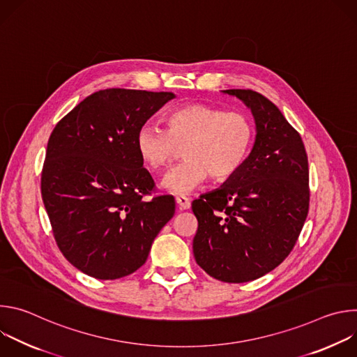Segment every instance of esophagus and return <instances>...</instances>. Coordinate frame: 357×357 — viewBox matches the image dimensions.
<instances>
[{
    "label": "esophagus",
    "instance_id": "esophagus-1",
    "mask_svg": "<svg viewBox=\"0 0 357 357\" xmlns=\"http://www.w3.org/2000/svg\"><path fill=\"white\" fill-rule=\"evenodd\" d=\"M175 200H176V205L179 206V209L186 211V209L190 208V202H192L190 197H188V196H185V195H178V196L175 197Z\"/></svg>",
    "mask_w": 357,
    "mask_h": 357
}]
</instances>
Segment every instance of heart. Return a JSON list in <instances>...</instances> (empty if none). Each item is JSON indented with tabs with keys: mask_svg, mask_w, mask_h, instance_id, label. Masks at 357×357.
Listing matches in <instances>:
<instances>
[{
	"mask_svg": "<svg viewBox=\"0 0 357 357\" xmlns=\"http://www.w3.org/2000/svg\"><path fill=\"white\" fill-rule=\"evenodd\" d=\"M256 128L243 112H225L205 103H188L171 110L165 130L142 126L135 138L142 162L152 171L167 169L181 154L186 158L162 181L176 195L188 193L208 176L222 182L247 161Z\"/></svg>",
	"mask_w": 357,
	"mask_h": 357,
	"instance_id": "heart-1",
	"label": "heart"
}]
</instances>
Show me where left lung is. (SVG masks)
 <instances>
[{"label": "left lung", "mask_w": 357, "mask_h": 357, "mask_svg": "<svg viewBox=\"0 0 357 357\" xmlns=\"http://www.w3.org/2000/svg\"><path fill=\"white\" fill-rule=\"evenodd\" d=\"M251 110L256 141L244 165L192 202L193 256L223 282L257 280L294 248L310 209L308 157L298 131L263 94L230 89Z\"/></svg>", "instance_id": "8db88e82"}]
</instances>
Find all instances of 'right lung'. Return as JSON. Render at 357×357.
<instances>
[{"mask_svg":"<svg viewBox=\"0 0 357 357\" xmlns=\"http://www.w3.org/2000/svg\"><path fill=\"white\" fill-rule=\"evenodd\" d=\"M171 91L98 90L68 113L49 137L40 193L59 250L82 273L117 280L137 271L175 213L137 151L138 130Z\"/></svg>","mask_w":357,"mask_h":357,"instance_id":"right-lung-1","label":"right lung"}]
</instances>
